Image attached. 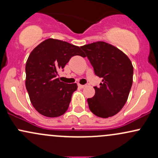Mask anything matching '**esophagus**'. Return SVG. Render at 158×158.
Instances as JSON below:
<instances>
[{
  "mask_svg": "<svg viewBox=\"0 0 158 158\" xmlns=\"http://www.w3.org/2000/svg\"><path fill=\"white\" fill-rule=\"evenodd\" d=\"M78 86H79V88H84L85 87H86V85H80V84H79V85H78Z\"/></svg>",
  "mask_w": 158,
  "mask_h": 158,
  "instance_id": "1",
  "label": "esophagus"
}]
</instances>
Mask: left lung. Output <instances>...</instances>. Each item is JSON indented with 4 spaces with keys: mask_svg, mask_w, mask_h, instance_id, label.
Here are the masks:
<instances>
[{
    "mask_svg": "<svg viewBox=\"0 0 158 158\" xmlns=\"http://www.w3.org/2000/svg\"><path fill=\"white\" fill-rule=\"evenodd\" d=\"M86 53L94 73L102 78L99 88L94 87L95 95L88 98L90 111L102 118L117 114L128 99L133 82V65L119 49L104 41L85 44Z\"/></svg>",
    "mask_w": 158,
    "mask_h": 158,
    "instance_id": "8db88e82",
    "label": "left lung"
}]
</instances>
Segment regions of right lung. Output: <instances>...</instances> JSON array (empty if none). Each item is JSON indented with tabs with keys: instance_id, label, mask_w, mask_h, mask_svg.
<instances>
[{
	"instance_id": "1",
	"label": "right lung",
	"mask_w": 158,
	"mask_h": 158,
	"mask_svg": "<svg viewBox=\"0 0 158 158\" xmlns=\"http://www.w3.org/2000/svg\"><path fill=\"white\" fill-rule=\"evenodd\" d=\"M73 56L85 57L81 47L48 39L34 48L27 59L26 88L35 109L45 117H59L68 110L78 86L62 82L56 76Z\"/></svg>"
}]
</instances>
